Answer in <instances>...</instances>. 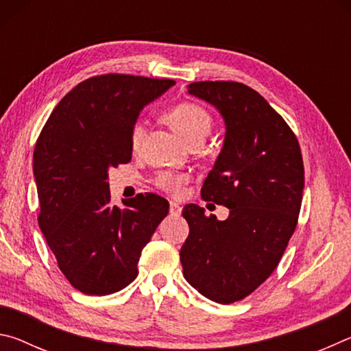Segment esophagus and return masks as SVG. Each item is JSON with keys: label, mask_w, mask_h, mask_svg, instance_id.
Returning a JSON list of instances; mask_svg holds the SVG:
<instances>
[{"label": "esophagus", "mask_w": 351, "mask_h": 351, "mask_svg": "<svg viewBox=\"0 0 351 351\" xmlns=\"http://www.w3.org/2000/svg\"><path fill=\"white\" fill-rule=\"evenodd\" d=\"M181 206L178 204V203H170V215H173V217H178V215H181Z\"/></svg>", "instance_id": "34e87169"}]
</instances>
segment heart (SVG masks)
<instances>
[{"label": "heart", "mask_w": 351, "mask_h": 351, "mask_svg": "<svg viewBox=\"0 0 351 351\" xmlns=\"http://www.w3.org/2000/svg\"><path fill=\"white\" fill-rule=\"evenodd\" d=\"M165 122L175 130L176 134L192 144V142H204L207 134L212 130V117L207 110L203 106L193 102H181L165 112L164 114ZM142 122L136 121L132 128V145L136 147L139 144L142 138ZM189 181V176L184 173H175V171L161 170L158 171L153 178V184L158 189L164 190V192L178 195L181 192L184 184Z\"/></svg>", "instance_id": "1"}]
</instances>
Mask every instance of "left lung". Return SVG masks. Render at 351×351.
I'll return each mask as SVG.
<instances>
[{
  "mask_svg": "<svg viewBox=\"0 0 351 351\" xmlns=\"http://www.w3.org/2000/svg\"><path fill=\"white\" fill-rule=\"evenodd\" d=\"M187 90L224 119V144L201 197L228 207L229 217L219 221L197 204L184 207L190 232L180 254L182 272L207 299L228 305L277 268L299 218L304 159L293 130L252 88L218 80Z\"/></svg>",
  "mask_w": 351,
  "mask_h": 351,
  "instance_id": "8db88e82",
  "label": "left lung"
}]
</instances>
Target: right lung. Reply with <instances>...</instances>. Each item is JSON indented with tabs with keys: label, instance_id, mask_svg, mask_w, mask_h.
<instances>
[{
	"label": "right lung",
	"instance_id": "right-lung-1",
	"mask_svg": "<svg viewBox=\"0 0 351 351\" xmlns=\"http://www.w3.org/2000/svg\"><path fill=\"white\" fill-rule=\"evenodd\" d=\"M175 85L128 74L90 77L51 112L34 150L38 226L75 289L108 295L138 277V261L169 201L154 193L111 204L108 169L132 159L139 111Z\"/></svg>",
	"mask_w": 351,
	"mask_h": 351
}]
</instances>
